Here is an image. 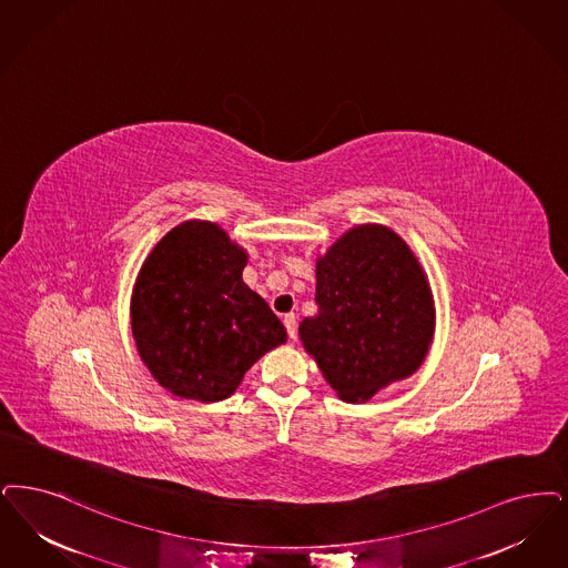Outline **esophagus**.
Masks as SVG:
<instances>
[{
    "label": "esophagus",
    "mask_w": 568,
    "mask_h": 568,
    "mask_svg": "<svg viewBox=\"0 0 568 568\" xmlns=\"http://www.w3.org/2000/svg\"><path fill=\"white\" fill-rule=\"evenodd\" d=\"M283 323H285V327H287V334H290V338L295 341V336H297V323H295L294 313L285 315V317H283Z\"/></svg>",
    "instance_id": "34e87169"
}]
</instances>
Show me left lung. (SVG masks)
Returning <instances> with one entry per match:
<instances>
[{"mask_svg":"<svg viewBox=\"0 0 568 568\" xmlns=\"http://www.w3.org/2000/svg\"><path fill=\"white\" fill-rule=\"evenodd\" d=\"M315 274L318 313L297 334L342 402L365 404L423 365L435 334L432 285L393 227L346 230Z\"/></svg>","mask_w":568,"mask_h":568,"instance_id":"1","label":"left lung"}]
</instances>
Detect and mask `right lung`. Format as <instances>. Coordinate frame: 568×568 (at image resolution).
<instances>
[{"label": "right lung", "mask_w": 568, "mask_h": 568, "mask_svg": "<svg viewBox=\"0 0 568 568\" xmlns=\"http://www.w3.org/2000/svg\"><path fill=\"white\" fill-rule=\"evenodd\" d=\"M250 253L224 227L187 220L143 260L131 294L141 362L169 393L215 404L287 342L266 300L243 281Z\"/></svg>", "instance_id": "obj_1"}]
</instances>
